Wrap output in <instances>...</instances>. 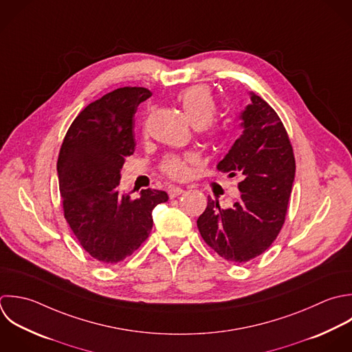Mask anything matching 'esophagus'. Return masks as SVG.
Listing matches in <instances>:
<instances>
[{"label": "esophagus", "mask_w": 352, "mask_h": 352, "mask_svg": "<svg viewBox=\"0 0 352 352\" xmlns=\"http://www.w3.org/2000/svg\"><path fill=\"white\" fill-rule=\"evenodd\" d=\"M184 192H185V190H184L182 188H179V186H171V188L168 189V196H170L171 199H174V197L182 195Z\"/></svg>", "instance_id": "esophagus-1"}]
</instances>
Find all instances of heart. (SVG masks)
Instances as JSON below:
<instances>
[{
    "mask_svg": "<svg viewBox=\"0 0 352 352\" xmlns=\"http://www.w3.org/2000/svg\"><path fill=\"white\" fill-rule=\"evenodd\" d=\"M177 101L184 109L188 120L199 127L207 140L217 141L222 135V127L212 120L218 105L211 90L206 86H190L177 94ZM197 162L193 153L166 155L160 163L163 174L173 179H184L189 174V166Z\"/></svg>",
    "mask_w": 352,
    "mask_h": 352,
    "instance_id": "b5f03b06",
    "label": "heart"
}]
</instances>
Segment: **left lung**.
<instances>
[{
  "mask_svg": "<svg viewBox=\"0 0 352 352\" xmlns=\"http://www.w3.org/2000/svg\"><path fill=\"white\" fill-rule=\"evenodd\" d=\"M244 131L217 168L241 173V199L230 208L208 197L197 219L208 247L229 262L245 263L262 255L277 239L285 222L296 163L289 135L277 112L251 93L241 113Z\"/></svg>",
  "mask_w": 352,
  "mask_h": 352,
  "instance_id": "1",
  "label": "left lung"
}]
</instances>
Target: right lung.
I'll use <instances>...</instances> for the list:
<instances>
[{"label": "right lung", "instance_id": "obj_1", "mask_svg": "<svg viewBox=\"0 0 352 352\" xmlns=\"http://www.w3.org/2000/svg\"><path fill=\"white\" fill-rule=\"evenodd\" d=\"M152 93L119 87L90 102L71 123L57 159L64 218L82 248L102 265L130 256L148 239L152 210L168 200L163 190L140 197L118 189L124 157L134 153V115Z\"/></svg>", "mask_w": 352, "mask_h": 352}]
</instances>
